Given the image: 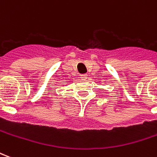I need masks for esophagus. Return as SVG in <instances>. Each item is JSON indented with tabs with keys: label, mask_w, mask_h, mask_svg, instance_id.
<instances>
[{
	"label": "esophagus",
	"mask_w": 157,
	"mask_h": 157,
	"mask_svg": "<svg viewBox=\"0 0 157 157\" xmlns=\"http://www.w3.org/2000/svg\"><path fill=\"white\" fill-rule=\"evenodd\" d=\"M81 78H82V80L87 79V74H82V75H81Z\"/></svg>",
	"instance_id": "esophagus-1"
}]
</instances>
